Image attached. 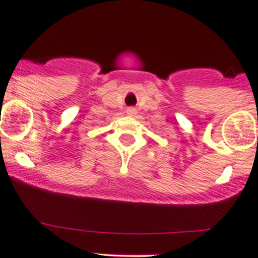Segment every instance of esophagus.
<instances>
[{
  "mask_svg": "<svg viewBox=\"0 0 258 258\" xmlns=\"http://www.w3.org/2000/svg\"><path fill=\"white\" fill-rule=\"evenodd\" d=\"M136 113H137V110L135 107L127 108V115H128V116H135Z\"/></svg>",
  "mask_w": 258,
  "mask_h": 258,
  "instance_id": "34e87169",
  "label": "esophagus"
}]
</instances>
